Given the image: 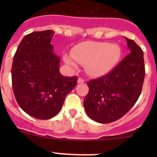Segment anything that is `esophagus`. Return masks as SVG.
Returning <instances> with one entry per match:
<instances>
[{"label":"esophagus","mask_w":157,"mask_h":157,"mask_svg":"<svg viewBox=\"0 0 157 157\" xmlns=\"http://www.w3.org/2000/svg\"><path fill=\"white\" fill-rule=\"evenodd\" d=\"M85 82V80L83 79V78H79L78 79V83H83Z\"/></svg>","instance_id":"obj_1"}]
</instances>
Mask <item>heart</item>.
<instances>
[{"instance_id": "heart-1", "label": "heart", "mask_w": 157, "mask_h": 157, "mask_svg": "<svg viewBox=\"0 0 157 157\" xmlns=\"http://www.w3.org/2000/svg\"><path fill=\"white\" fill-rule=\"evenodd\" d=\"M122 50L117 44L101 41H85L73 48L72 54H64L63 61L71 67L78 62L86 64L87 73L94 77L108 74L117 64Z\"/></svg>"}]
</instances>
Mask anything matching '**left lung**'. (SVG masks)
I'll return each mask as SVG.
<instances>
[{"instance_id": "left-lung-1", "label": "left lung", "mask_w": 157, "mask_h": 157, "mask_svg": "<svg viewBox=\"0 0 157 157\" xmlns=\"http://www.w3.org/2000/svg\"><path fill=\"white\" fill-rule=\"evenodd\" d=\"M129 54L109 74L87 82L83 105L90 119L100 123L119 120L138 101L145 78L143 51L125 37Z\"/></svg>"}]
</instances>
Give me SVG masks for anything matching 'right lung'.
<instances>
[{"label": "right lung", "instance_id": "right-lung-1", "mask_svg": "<svg viewBox=\"0 0 157 157\" xmlns=\"http://www.w3.org/2000/svg\"><path fill=\"white\" fill-rule=\"evenodd\" d=\"M53 34L48 30L23 37L12 62V88L18 105L39 120H48L59 113L78 79L60 74L59 57L51 44Z\"/></svg>", "mask_w": 157, "mask_h": 157}]
</instances>
